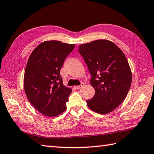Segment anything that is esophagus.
<instances>
[{
    "label": "esophagus",
    "instance_id": "34e87169",
    "mask_svg": "<svg viewBox=\"0 0 154 154\" xmlns=\"http://www.w3.org/2000/svg\"><path fill=\"white\" fill-rule=\"evenodd\" d=\"M84 85H85V84L83 83H81L80 85H78V86H75V89H81V88H82L83 87H84Z\"/></svg>",
    "mask_w": 154,
    "mask_h": 154
}]
</instances>
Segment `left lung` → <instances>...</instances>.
I'll return each mask as SVG.
<instances>
[{"label": "left lung", "instance_id": "1", "mask_svg": "<svg viewBox=\"0 0 154 154\" xmlns=\"http://www.w3.org/2000/svg\"><path fill=\"white\" fill-rule=\"evenodd\" d=\"M79 51L87 65L95 90L87 100L90 109L99 114L112 112L122 103L132 83V71L122 51L112 42L97 40L81 44Z\"/></svg>", "mask_w": 154, "mask_h": 154}]
</instances>
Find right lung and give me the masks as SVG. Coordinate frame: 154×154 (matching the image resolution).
Instances as JSON below:
<instances>
[{"label":"right lung","instance_id":"obj_1","mask_svg":"<svg viewBox=\"0 0 154 154\" xmlns=\"http://www.w3.org/2000/svg\"><path fill=\"white\" fill-rule=\"evenodd\" d=\"M75 44L45 41L29 57L24 76V88L28 100L46 116H57L66 110L72 89L63 85L60 69Z\"/></svg>","mask_w":154,"mask_h":154}]
</instances>
